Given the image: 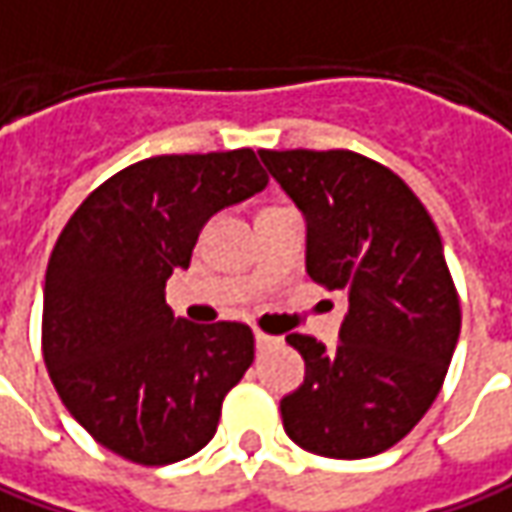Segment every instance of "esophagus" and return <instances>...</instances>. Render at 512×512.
<instances>
[{"label":"esophagus","instance_id":"esophagus-1","mask_svg":"<svg viewBox=\"0 0 512 512\" xmlns=\"http://www.w3.org/2000/svg\"><path fill=\"white\" fill-rule=\"evenodd\" d=\"M255 343L260 351H266V348H272V345H277L280 340L277 337H272V334H263V331H255Z\"/></svg>","mask_w":512,"mask_h":512}]
</instances>
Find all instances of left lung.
Returning a JSON list of instances; mask_svg holds the SVG:
<instances>
[{"label":"left lung","instance_id":"1","mask_svg":"<svg viewBox=\"0 0 512 512\" xmlns=\"http://www.w3.org/2000/svg\"><path fill=\"white\" fill-rule=\"evenodd\" d=\"M260 161L306 218L309 277L348 300L334 351L286 337L306 379L280 399L283 428L317 456H377L431 408L459 340L442 238L408 184L365 155L260 150Z\"/></svg>","mask_w":512,"mask_h":512}]
</instances>
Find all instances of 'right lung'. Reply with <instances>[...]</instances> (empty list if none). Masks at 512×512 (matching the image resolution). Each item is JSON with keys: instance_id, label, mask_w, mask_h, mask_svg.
<instances>
[{"instance_id": "right-lung-1", "label": "right lung", "mask_w": 512, "mask_h": 512, "mask_svg": "<svg viewBox=\"0 0 512 512\" xmlns=\"http://www.w3.org/2000/svg\"><path fill=\"white\" fill-rule=\"evenodd\" d=\"M252 150L158 155L87 195L45 274L47 371L98 445L138 465H172L215 436L223 397L255 360L243 323L195 326L167 306L212 215L266 189Z\"/></svg>"}]
</instances>
